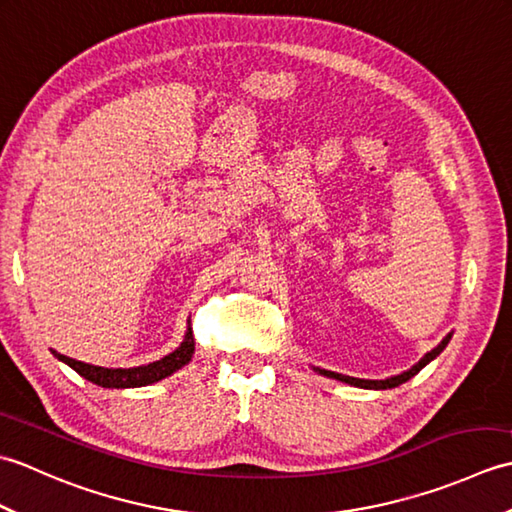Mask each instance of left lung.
Segmentation results:
<instances>
[{"label": "left lung", "instance_id": "8db88e82", "mask_svg": "<svg viewBox=\"0 0 512 512\" xmlns=\"http://www.w3.org/2000/svg\"><path fill=\"white\" fill-rule=\"evenodd\" d=\"M451 341V334L447 336V339H444L436 350H431L429 354H424L420 361L413 365L411 369H407V372H402V374H398V376H391V378H385V380H367V378H354V376H345V374H336V372H328V369H319V367H314L317 369L319 374H323V376H328V378H336V380H341V383H347V385H354V387H363V389H391V387H398V385H402V383H407L409 378H413L416 376L420 369L427 365V363H431L433 358H436L444 347H447V343Z\"/></svg>", "mask_w": 512, "mask_h": 512}]
</instances>
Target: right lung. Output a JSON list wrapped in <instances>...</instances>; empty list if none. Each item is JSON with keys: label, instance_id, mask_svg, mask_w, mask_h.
Instances as JSON below:
<instances>
[{"label": "right lung", "instance_id": "add662e5", "mask_svg": "<svg viewBox=\"0 0 512 512\" xmlns=\"http://www.w3.org/2000/svg\"><path fill=\"white\" fill-rule=\"evenodd\" d=\"M193 350H195V339H193V332L189 328L187 334H184V341L180 343L178 350H173L165 358H160V361H154L149 365H140V367H127V369L99 367V365L76 361V358L63 356L54 350H50V352L65 365H70L76 374H81L85 380H90V383H94V385L127 389V387H145L151 383H158V380L171 376L173 372H178L180 367H184L191 361Z\"/></svg>", "mask_w": 512, "mask_h": 512}]
</instances>
